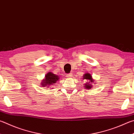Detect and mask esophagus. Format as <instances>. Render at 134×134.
I'll list each match as a JSON object with an SVG mask.
<instances>
[{
  "instance_id": "esophagus-1",
  "label": "esophagus",
  "mask_w": 134,
  "mask_h": 134,
  "mask_svg": "<svg viewBox=\"0 0 134 134\" xmlns=\"http://www.w3.org/2000/svg\"><path fill=\"white\" fill-rule=\"evenodd\" d=\"M67 77H69V78L72 77V74H71V73H70V74H67Z\"/></svg>"
}]
</instances>
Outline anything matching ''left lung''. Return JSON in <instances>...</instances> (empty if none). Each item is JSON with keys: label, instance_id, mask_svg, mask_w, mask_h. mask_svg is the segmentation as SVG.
<instances>
[{"label": "left lung", "instance_id": "obj_1", "mask_svg": "<svg viewBox=\"0 0 134 134\" xmlns=\"http://www.w3.org/2000/svg\"><path fill=\"white\" fill-rule=\"evenodd\" d=\"M82 79L83 80H86L87 81H86V83L84 84V88H86V89H88V90H90L91 88H92V84H96V81H95V80L92 79V75L91 74L88 73V72H87V73H85L83 76H82Z\"/></svg>", "mask_w": 134, "mask_h": 134}]
</instances>
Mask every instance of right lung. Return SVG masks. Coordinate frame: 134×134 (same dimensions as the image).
<instances>
[{
  "label": "right lung",
  "instance_id": "1",
  "mask_svg": "<svg viewBox=\"0 0 134 134\" xmlns=\"http://www.w3.org/2000/svg\"><path fill=\"white\" fill-rule=\"evenodd\" d=\"M60 77L58 75L55 74L51 72H48L45 75V77L41 82V85L42 87H46V88H53L52 86H54V84L59 81Z\"/></svg>",
  "mask_w": 134,
  "mask_h": 134
}]
</instances>
